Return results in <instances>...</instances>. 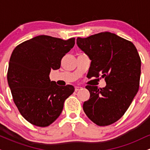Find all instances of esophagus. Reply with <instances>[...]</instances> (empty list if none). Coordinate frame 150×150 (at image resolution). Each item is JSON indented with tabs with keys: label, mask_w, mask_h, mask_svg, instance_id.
Masks as SVG:
<instances>
[{
	"label": "esophagus",
	"mask_w": 150,
	"mask_h": 150,
	"mask_svg": "<svg viewBox=\"0 0 150 150\" xmlns=\"http://www.w3.org/2000/svg\"><path fill=\"white\" fill-rule=\"evenodd\" d=\"M82 87H80V86H75V92H77V91L80 90V89H82Z\"/></svg>",
	"instance_id": "34e87169"
}]
</instances>
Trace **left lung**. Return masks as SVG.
Returning <instances> with one entry per match:
<instances>
[{"label":"left lung","instance_id":"8db88e82","mask_svg":"<svg viewBox=\"0 0 150 150\" xmlns=\"http://www.w3.org/2000/svg\"><path fill=\"white\" fill-rule=\"evenodd\" d=\"M77 44L89 59L87 77L101 76L105 87L87 85L90 93L83 104L87 117L99 126L111 125L124 115L138 92L141 60L130 41L104 32L87 38L77 37Z\"/></svg>","mask_w":150,"mask_h":150}]
</instances>
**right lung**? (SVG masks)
<instances>
[{"instance_id": "obj_1", "label": "right lung", "mask_w": 150, "mask_h": 150, "mask_svg": "<svg viewBox=\"0 0 150 150\" xmlns=\"http://www.w3.org/2000/svg\"><path fill=\"white\" fill-rule=\"evenodd\" d=\"M75 38L63 40L40 35L15 48L8 66V85L21 115L32 125L49 126L60 116L72 85L61 87L51 81V70L61 67V59L75 45Z\"/></svg>"}]
</instances>
